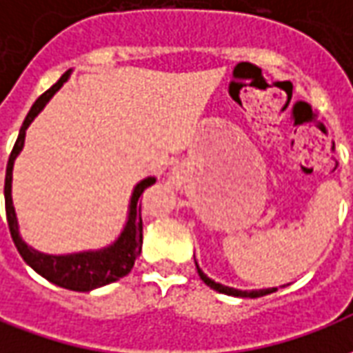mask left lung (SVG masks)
I'll use <instances>...</instances> for the list:
<instances>
[{"instance_id": "8db88e82", "label": "left lung", "mask_w": 353, "mask_h": 353, "mask_svg": "<svg viewBox=\"0 0 353 353\" xmlns=\"http://www.w3.org/2000/svg\"><path fill=\"white\" fill-rule=\"evenodd\" d=\"M196 263V261H194ZM196 270H199V276L202 278V281L206 283V285H210L212 289H215V291H219V293H225V295H230V296H250V299H257V296H263V295H268V293H274L276 291V288L272 289H255V291H240V289H234V288H227V285H221V283H217V281H214L212 278H208L206 274L200 270V266L196 265ZM285 288V285H283Z\"/></svg>"}]
</instances>
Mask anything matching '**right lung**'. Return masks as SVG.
Instances as JSON below:
<instances>
[{
  "mask_svg": "<svg viewBox=\"0 0 353 353\" xmlns=\"http://www.w3.org/2000/svg\"><path fill=\"white\" fill-rule=\"evenodd\" d=\"M70 77V72H65L58 83L43 92L35 103L30 109V113L24 119V123L20 126L19 138L14 141L9 162H7V172H5V212H7V223L11 230V238L17 250L22 255V259L34 268L35 272L41 274L43 278H47L52 283H57L60 288L72 289V291H92L101 285L113 283L119 278H123L130 272L134 261L141 252V242H143V223H141V202L139 196L143 194L147 187L154 183V177H147L143 181L136 185V189L132 192L130 199V212H128V221L124 225L121 236L115 242L103 250L98 252H81L70 253V255H45L32 250L30 245L20 238L19 223H17V214L12 208L11 199V181H12V164L14 159L24 147V138H26V128L34 121L37 113L41 111L47 101L54 96L58 88L64 85Z\"/></svg>",
  "mask_w": 353,
  "mask_h": 353,
  "instance_id": "1",
  "label": "right lung"
}]
</instances>
